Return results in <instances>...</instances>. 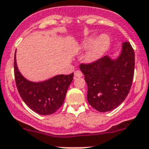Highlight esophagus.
I'll use <instances>...</instances> for the list:
<instances>
[{"mask_svg": "<svg viewBox=\"0 0 149 149\" xmlns=\"http://www.w3.org/2000/svg\"><path fill=\"white\" fill-rule=\"evenodd\" d=\"M82 75L83 74H82V73L80 70H76L74 72V79L82 77Z\"/></svg>", "mask_w": 149, "mask_h": 149, "instance_id": "esophagus-1", "label": "esophagus"}]
</instances>
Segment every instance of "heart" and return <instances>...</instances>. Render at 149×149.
Here are the masks:
<instances>
[{"label": "heart", "mask_w": 149, "mask_h": 149, "mask_svg": "<svg viewBox=\"0 0 149 149\" xmlns=\"http://www.w3.org/2000/svg\"><path fill=\"white\" fill-rule=\"evenodd\" d=\"M93 38H88L82 42V47L86 49L93 42ZM109 44V38L107 35H101L95 40L93 45H91L86 53V59L89 61H93L98 59L107 50Z\"/></svg>", "instance_id": "1"}]
</instances>
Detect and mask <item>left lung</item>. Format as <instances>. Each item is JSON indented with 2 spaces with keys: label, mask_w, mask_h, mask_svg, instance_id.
Masks as SVG:
<instances>
[{
  "label": "left lung",
  "mask_w": 149,
  "mask_h": 149,
  "mask_svg": "<svg viewBox=\"0 0 149 149\" xmlns=\"http://www.w3.org/2000/svg\"><path fill=\"white\" fill-rule=\"evenodd\" d=\"M135 55L129 42L122 44L116 60L103 56L91 63L80 64L88 85V103L99 112L116 109L127 96L134 75Z\"/></svg>",
  "instance_id": "1"
}]
</instances>
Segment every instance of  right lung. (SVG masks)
Wrapping results in <instances>:
<instances>
[{
  "label": "right lung",
  "instance_id": "1",
  "mask_svg": "<svg viewBox=\"0 0 149 149\" xmlns=\"http://www.w3.org/2000/svg\"><path fill=\"white\" fill-rule=\"evenodd\" d=\"M14 76L18 91L23 101L33 112L40 115H51L64 103L73 73L58 75L42 82H29L19 73L14 57Z\"/></svg>",
  "mask_w": 149,
  "mask_h": 149
}]
</instances>
